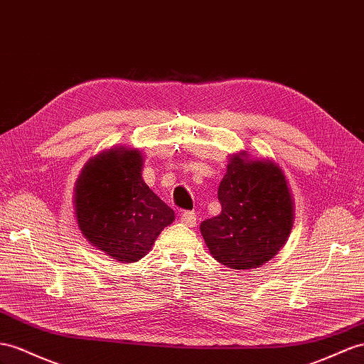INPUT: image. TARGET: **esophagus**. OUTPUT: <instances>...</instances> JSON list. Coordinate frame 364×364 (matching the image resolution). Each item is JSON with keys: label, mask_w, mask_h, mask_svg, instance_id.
<instances>
[{"label": "esophagus", "mask_w": 364, "mask_h": 364, "mask_svg": "<svg viewBox=\"0 0 364 364\" xmlns=\"http://www.w3.org/2000/svg\"><path fill=\"white\" fill-rule=\"evenodd\" d=\"M180 221L183 223V225H186V226L193 228L195 225H197V215H195V212L186 210V212H183L181 215H180Z\"/></svg>", "instance_id": "obj_1"}]
</instances>
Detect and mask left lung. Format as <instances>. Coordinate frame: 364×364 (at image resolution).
Segmentation results:
<instances>
[{"label": "left lung", "instance_id": "obj_1", "mask_svg": "<svg viewBox=\"0 0 364 364\" xmlns=\"http://www.w3.org/2000/svg\"><path fill=\"white\" fill-rule=\"evenodd\" d=\"M243 155L230 156L220 183L221 213L200 226L212 257L230 269L269 262L286 243L294 221L292 195L282 169Z\"/></svg>", "mask_w": 364, "mask_h": 364}]
</instances>
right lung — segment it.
<instances>
[{
	"mask_svg": "<svg viewBox=\"0 0 364 364\" xmlns=\"http://www.w3.org/2000/svg\"><path fill=\"white\" fill-rule=\"evenodd\" d=\"M135 149H110L85 166L75 188L78 226L92 246L121 263L143 258L173 210L141 178Z\"/></svg>",
	"mask_w": 364,
	"mask_h": 364,
	"instance_id": "obj_1",
	"label": "right lung"
}]
</instances>
